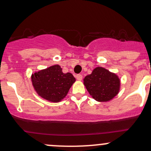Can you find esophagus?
I'll return each instance as SVG.
<instances>
[{
  "instance_id": "1",
  "label": "esophagus",
  "mask_w": 151,
  "mask_h": 151,
  "mask_svg": "<svg viewBox=\"0 0 151 151\" xmlns=\"http://www.w3.org/2000/svg\"><path fill=\"white\" fill-rule=\"evenodd\" d=\"M76 79H77L78 81H82V79H83L82 75H81V74H78V75L76 76Z\"/></svg>"
}]
</instances>
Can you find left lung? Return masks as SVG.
<instances>
[{
  "label": "left lung",
  "instance_id": "8db88e82",
  "mask_svg": "<svg viewBox=\"0 0 151 151\" xmlns=\"http://www.w3.org/2000/svg\"><path fill=\"white\" fill-rule=\"evenodd\" d=\"M83 84L89 94L98 102H108L118 94L121 80L114 73L103 67L93 69L83 79Z\"/></svg>",
  "mask_w": 151,
  "mask_h": 151
}]
</instances>
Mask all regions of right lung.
I'll return each mask as SVG.
<instances>
[{
  "mask_svg": "<svg viewBox=\"0 0 151 151\" xmlns=\"http://www.w3.org/2000/svg\"><path fill=\"white\" fill-rule=\"evenodd\" d=\"M31 81L39 96L58 103L67 96L76 78L70 73H63L59 65H54L32 74Z\"/></svg>",
  "mask_w": 151,
  "mask_h": 151,
  "instance_id": "right-lung-1",
  "label": "right lung"
}]
</instances>
